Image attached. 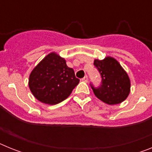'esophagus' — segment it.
<instances>
[{
  "instance_id": "esophagus-1",
  "label": "esophagus",
  "mask_w": 152,
  "mask_h": 152,
  "mask_svg": "<svg viewBox=\"0 0 152 152\" xmlns=\"http://www.w3.org/2000/svg\"><path fill=\"white\" fill-rule=\"evenodd\" d=\"M81 80H82V81H84V82H88V76H84V77L81 79Z\"/></svg>"
}]
</instances>
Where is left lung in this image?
Returning a JSON list of instances; mask_svg holds the SVG:
<instances>
[{
  "instance_id": "left-lung-1",
  "label": "left lung",
  "mask_w": 152,
  "mask_h": 152,
  "mask_svg": "<svg viewBox=\"0 0 152 152\" xmlns=\"http://www.w3.org/2000/svg\"><path fill=\"white\" fill-rule=\"evenodd\" d=\"M94 66L101 76V85L94 88L91 84L95 96L109 105L122 103L130 92V80L128 75L114 58L95 59Z\"/></svg>"
}]
</instances>
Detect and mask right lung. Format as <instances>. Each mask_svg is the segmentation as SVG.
<instances>
[{
	"label": "right lung",
	"mask_w": 152,
	"mask_h": 152,
	"mask_svg": "<svg viewBox=\"0 0 152 152\" xmlns=\"http://www.w3.org/2000/svg\"><path fill=\"white\" fill-rule=\"evenodd\" d=\"M79 81L74 70L67 66L64 58L52 52L32 71L29 88L40 102L55 105L68 98Z\"/></svg>",
	"instance_id": "right-lung-1"
}]
</instances>
